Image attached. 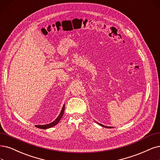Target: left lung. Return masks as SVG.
<instances>
[{
	"mask_svg": "<svg viewBox=\"0 0 160 160\" xmlns=\"http://www.w3.org/2000/svg\"><path fill=\"white\" fill-rule=\"evenodd\" d=\"M99 125H100V126H102V127H105V128H113L112 127H108V126H104L103 125H102V124H100V123H99V122H96Z\"/></svg>",
	"mask_w": 160,
	"mask_h": 160,
	"instance_id": "obj_1",
	"label": "left lung"
}]
</instances>
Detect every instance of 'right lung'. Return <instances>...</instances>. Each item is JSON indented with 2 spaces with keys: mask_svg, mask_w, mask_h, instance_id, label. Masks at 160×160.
Masks as SVG:
<instances>
[{
  "mask_svg": "<svg viewBox=\"0 0 160 160\" xmlns=\"http://www.w3.org/2000/svg\"><path fill=\"white\" fill-rule=\"evenodd\" d=\"M64 108H65V105L64 104L63 106H62V110L61 111L60 114L58 115V116L57 117V119L51 123L49 124H47V125H35V127L39 128H42V129H47V128H51L52 127H54L55 125H57L58 122L60 121V120L61 119V118L63 115V113H64Z\"/></svg>",
  "mask_w": 160,
  "mask_h": 160,
  "instance_id": "obj_1",
  "label": "right lung"
}]
</instances>
